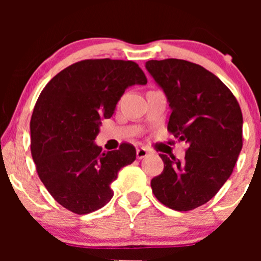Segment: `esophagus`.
Listing matches in <instances>:
<instances>
[{"label": "esophagus", "mask_w": 261, "mask_h": 261, "mask_svg": "<svg viewBox=\"0 0 261 261\" xmlns=\"http://www.w3.org/2000/svg\"><path fill=\"white\" fill-rule=\"evenodd\" d=\"M147 154H148V149H147V148L140 147V148L136 149V157H137V160H142V158H145Z\"/></svg>", "instance_id": "esophagus-1"}]
</instances>
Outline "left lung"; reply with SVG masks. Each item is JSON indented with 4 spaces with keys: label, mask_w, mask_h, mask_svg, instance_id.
I'll return each instance as SVG.
<instances>
[{
    "label": "left lung",
    "mask_w": 261,
    "mask_h": 261,
    "mask_svg": "<svg viewBox=\"0 0 261 261\" xmlns=\"http://www.w3.org/2000/svg\"><path fill=\"white\" fill-rule=\"evenodd\" d=\"M146 70L169 103L168 130L185 141L184 161L160 154L164 169L151 180L167 207L190 211L218 193L241 153L243 116L236 97L202 66L178 59L149 60Z\"/></svg>",
    "instance_id": "left-lung-1"
}]
</instances>
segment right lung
I'll return each instance as SVG.
<instances>
[{
    "label": "right lung",
    "mask_w": 261,
    "mask_h": 261,
    "mask_svg": "<svg viewBox=\"0 0 261 261\" xmlns=\"http://www.w3.org/2000/svg\"><path fill=\"white\" fill-rule=\"evenodd\" d=\"M146 83L136 62L100 59L68 66L45 86L31 120L32 155L40 180L65 208L87 215L112 200L110 184L136 160V149L122 143L101 152L94 140L128 87Z\"/></svg>",
    "instance_id": "right-lung-1"
}]
</instances>
